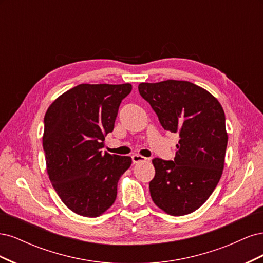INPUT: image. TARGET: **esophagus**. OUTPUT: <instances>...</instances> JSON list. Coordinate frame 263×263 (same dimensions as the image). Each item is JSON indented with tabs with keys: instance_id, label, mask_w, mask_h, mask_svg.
Listing matches in <instances>:
<instances>
[{
	"instance_id": "esophagus-1",
	"label": "esophagus",
	"mask_w": 263,
	"mask_h": 263,
	"mask_svg": "<svg viewBox=\"0 0 263 263\" xmlns=\"http://www.w3.org/2000/svg\"><path fill=\"white\" fill-rule=\"evenodd\" d=\"M132 159H133V162H134V163L144 162V161L147 160V158L142 157V156H140V155H134V156H132Z\"/></svg>"
}]
</instances>
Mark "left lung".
<instances>
[{
	"label": "left lung",
	"mask_w": 263,
	"mask_h": 263,
	"mask_svg": "<svg viewBox=\"0 0 263 263\" xmlns=\"http://www.w3.org/2000/svg\"><path fill=\"white\" fill-rule=\"evenodd\" d=\"M138 90L163 128L180 136L173 161L153 160L151 198L172 216L192 213L211 196L222 174L228 141L224 109L210 92L189 81L140 83Z\"/></svg>",
	"instance_id": "left-lung-1"
}]
</instances>
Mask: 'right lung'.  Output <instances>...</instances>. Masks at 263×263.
Returning a JSON list of instances; mask_svg holds the SVG:
<instances>
[{
	"label": "right lung",
	"instance_id": "right-lung-1",
	"mask_svg": "<svg viewBox=\"0 0 263 263\" xmlns=\"http://www.w3.org/2000/svg\"><path fill=\"white\" fill-rule=\"evenodd\" d=\"M132 84H79L55 99L44 118L47 173L69 210L98 217L116 200L128 156L102 154Z\"/></svg>",
	"mask_w": 263,
	"mask_h": 263
}]
</instances>
